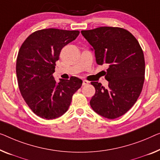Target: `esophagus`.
Returning <instances> with one entry per match:
<instances>
[{"instance_id": "obj_1", "label": "esophagus", "mask_w": 160, "mask_h": 160, "mask_svg": "<svg viewBox=\"0 0 160 160\" xmlns=\"http://www.w3.org/2000/svg\"><path fill=\"white\" fill-rule=\"evenodd\" d=\"M89 84V81H88L86 80H84L82 81V85H87Z\"/></svg>"}]
</instances>
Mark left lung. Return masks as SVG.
<instances>
[{
  "label": "left lung",
  "mask_w": 160,
  "mask_h": 160,
  "mask_svg": "<svg viewBox=\"0 0 160 160\" xmlns=\"http://www.w3.org/2000/svg\"><path fill=\"white\" fill-rule=\"evenodd\" d=\"M81 34L92 47L98 65L108 66L105 76L108 87L91 82L95 93L90 106L103 117H120L136 103L144 85L145 62L139 43L128 31L119 27H102Z\"/></svg>",
  "instance_id": "left-lung-1"
}]
</instances>
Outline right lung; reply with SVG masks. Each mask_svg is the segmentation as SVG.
<instances>
[{
  "instance_id": "obj_1",
  "label": "right lung",
  "mask_w": 160,
  "mask_h": 160,
  "mask_svg": "<svg viewBox=\"0 0 160 160\" xmlns=\"http://www.w3.org/2000/svg\"><path fill=\"white\" fill-rule=\"evenodd\" d=\"M79 31L46 28L28 36L16 59V75L21 94L34 113L44 119L60 117L68 110L73 94L82 85L76 77H53L62 49L75 40Z\"/></svg>"
}]
</instances>
